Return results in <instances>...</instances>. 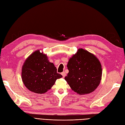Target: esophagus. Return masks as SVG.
<instances>
[{
    "label": "esophagus",
    "mask_w": 125,
    "mask_h": 125,
    "mask_svg": "<svg viewBox=\"0 0 125 125\" xmlns=\"http://www.w3.org/2000/svg\"><path fill=\"white\" fill-rule=\"evenodd\" d=\"M62 75L63 77H65V76L66 75V73L64 72H62Z\"/></svg>",
    "instance_id": "1"
}]
</instances>
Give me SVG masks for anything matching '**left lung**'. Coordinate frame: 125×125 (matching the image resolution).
<instances>
[{
	"instance_id": "1",
	"label": "left lung",
	"mask_w": 125,
	"mask_h": 125,
	"mask_svg": "<svg viewBox=\"0 0 125 125\" xmlns=\"http://www.w3.org/2000/svg\"><path fill=\"white\" fill-rule=\"evenodd\" d=\"M69 73L64 77L70 87L79 94L94 92L99 85L102 76L101 64L94 54L79 49L67 64Z\"/></svg>"
}]
</instances>
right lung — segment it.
Instances as JSON below:
<instances>
[{
	"label": "right lung",
	"instance_id": "add662e5",
	"mask_svg": "<svg viewBox=\"0 0 125 125\" xmlns=\"http://www.w3.org/2000/svg\"><path fill=\"white\" fill-rule=\"evenodd\" d=\"M62 77L47 55L40 50L34 52L26 59L21 69L24 84L30 91L37 94L47 92L56 80Z\"/></svg>",
	"mask_w": 125,
	"mask_h": 125
}]
</instances>
